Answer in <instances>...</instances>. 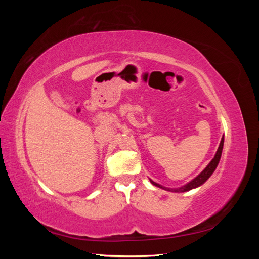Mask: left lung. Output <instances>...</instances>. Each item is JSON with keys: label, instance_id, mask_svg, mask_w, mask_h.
<instances>
[{"label": "left lung", "instance_id": "left-lung-1", "mask_svg": "<svg viewBox=\"0 0 259 259\" xmlns=\"http://www.w3.org/2000/svg\"><path fill=\"white\" fill-rule=\"evenodd\" d=\"M223 147H224V137H223L222 140H221V144H219L218 150H217V152H216V154H215V156H214V159L209 162V164L204 168V170H203L202 173H201L200 175H198L197 177H195L193 180H191L190 183H188L186 186H184V187H182V188H179V189H171V190H174L175 192H185V191H189V190L193 189V188H197V187L201 186L202 184H204V183L206 182V180L210 177V175L214 173L215 168H216L217 165H218L219 160H221V156H222ZM151 183H152L154 186H158V187H160V188H163V189L170 190V189H168V188H164V187L160 186L159 184H156V183L152 182V180H151Z\"/></svg>", "mask_w": 259, "mask_h": 259}]
</instances>
